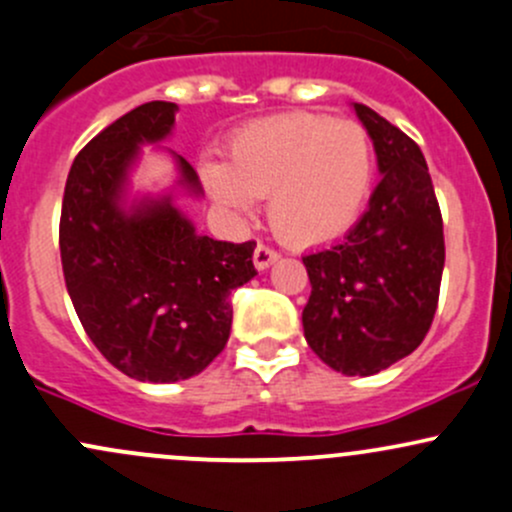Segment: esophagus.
<instances>
[{"label": "esophagus", "mask_w": 512, "mask_h": 512, "mask_svg": "<svg viewBox=\"0 0 512 512\" xmlns=\"http://www.w3.org/2000/svg\"><path fill=\"white\" fill-rule=\"evenodd\" d=\"M252 260H255L257 270H267V267L274 265V262L279 260V252L274 250V247H270V245H257L255 247V255H252Z\"/></svg>", "instance_id": "obj_1"}]
</instances>
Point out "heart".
<instances>
[{
  "label": "heart",
  "instance_id": "b5f03b06",
  "mask_svg": "<svg viewBox=\"0 0 512 512\" xmlns=\"http://www.w3.org/2000/svg\"><path fill=\"white\" fill-rule=\"evenodd\" d=\"M203 179L218 203L250 213L270 198L274 233L292 245H319L346 233L373 184V144L355 120L292 112L242 127L225 166L206 164Z\"/></svg>",
  "mask_w": 512,
  "mask_h": 512
}]
</instances>
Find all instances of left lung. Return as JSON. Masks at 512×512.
I'll list each match as a JSON object with an SVG mask.
<instances>
[{
	"label": "left lung",
	"instance_id": "1",
	"mask_svg": "<svg viewBox=\"0 0 512 512\" xmlns=\"http://www.w3.org/2000/svg\"><path fill=\"white\" fill-rule=\"evenodd\" d=\"M373 139L380 184L348 235L304 257L301 324L309 348L343 375H375L427 336L444 272V223L422 149L355 102Z\"/></svg>",
	"mask_w": 512,
	"mask_h": 512
}]
</instances>
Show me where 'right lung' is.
Listing matches in <instances>:
<instances>
[{
    "mask_svg": "<svg viewBox=\"0 0 512 512\" xmlns=\"http://www.w3.org/2000/svg\"><path fill=\"white\" fill-rule=\"evenodd\" d=\"M174 112V102H144L95 134L73 161L58 225L80 324L117 370L144 383H176L208 368L228 343L230 294L257 274L255 240L196 235L169 198L122 208L139 144L164 139ZM179 166L198 193L193 166L184 157Z\"/></svg>",
    "mask_w": 512,
    "mask_h": 512,
    "instance_id": "1",
    "label": "right lung"
}]
</instances>
